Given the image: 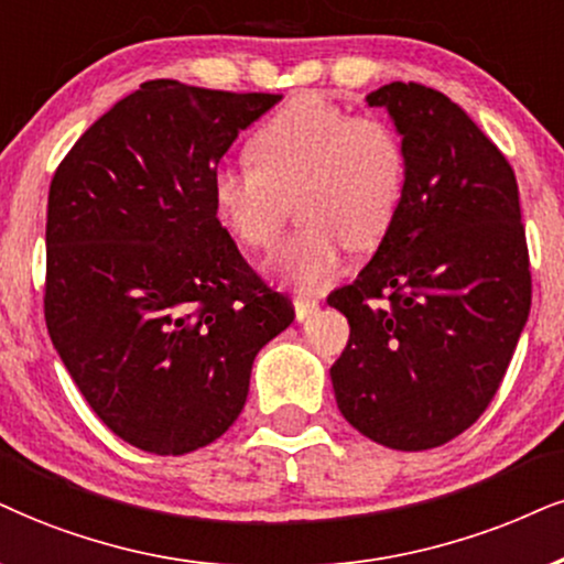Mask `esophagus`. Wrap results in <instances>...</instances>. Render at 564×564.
Masks as SVG:
<instances>
[{
    "label": "esophagus",
    "instance_id": "34e87169",
    "mask_svg": "<svg viewBox=\"0 0 564 564\" xmlns=\"http://www.w3.org/2000/svg\"><path fill=\"white\" fill-rule=\"evenodd\" d=\"M318 311V301L311 295H297L295 297V316L297 322H305V318H311Z\"/></svg>",
    "mask_w": 564,
    "mask_h": 564
}]
</instances>
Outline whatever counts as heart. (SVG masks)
<instances>
[{"label":"heart","mask_w":564,"mask_h":564,"mask_svg":"<svg viewBox=\"0 0 564 564\" xmlns=\"http://www.w3.org/2000/svg\"><path fill=\"white\" fill-rule=\"evenodd\" d=\"M248 159L253 166H225L212 177L214 212L235 240L263 250L280 238L295 198L305 225L276 250L271 269L301 290L329 282L347 246L377 248L405 196L398 130L316 94L276 109L250 138Z\"/></svg>","instance_id":"obj_1"}]
</instances>
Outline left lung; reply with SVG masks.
<instances>
[{
  "instance_id": "obj_1",
  "label": "left lung",
  "mask_w": 564,
  "mask_h": 564,
  "mask_svg": "<svg viewBox=\"0 0 564 564\" xmlns=\"http://www.w3.org/2000/svg\"><path fill=\"white\" fill-rule=\"evenodd\" d=\"M408 156L398 219L358 280L329 295L350 322L332 366L339 413L402 452L440 447L495 400L531 311L518 180L502 151L440 90L389 83Z\"/></svg>"
}]
</instances>
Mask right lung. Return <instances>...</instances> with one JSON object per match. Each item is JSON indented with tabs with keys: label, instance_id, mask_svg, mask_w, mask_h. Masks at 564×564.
Returning <instances> with one entry per match:
<instances>
[{
	"label": "right lung",
	"instance_id": "1",
	"mask_svg": "<svg viewBox=\"0 0 564 564\" xmlns=\"http://www.w3.org/2000/svg\"><path fill=\"white\" fill-rule=\"evenodd\" d=\"M280 99L149 80L90 124L48 185V337L94 413L143 452L219 440L256 352L295 318L212 200L219 159Z\"/></svg>",
	"mask_w": 564,
	"mask_h": 564
}]
</instances>
